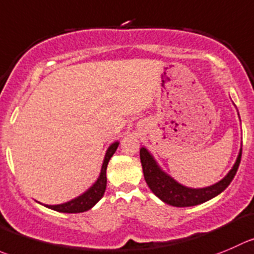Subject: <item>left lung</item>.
I'll list each match as a JSON object with an SVG mask.
<instances>
[{"mask_svg": "<svg viewBox=\"0 0 254 254\" xmlns=\"http://www.w3.org/2000/svg\"><path fill=\"white\" fill-rule=\"evenodd\" d=\"M241 156H242V149H240V154H238L233 167L221 181L216 182L211 186L202 187V189H192V187H187L179 184L174 177L167 175L159 166L156 160L154 159V156L150 154L146 147L140 149V160H141L142 172H144L147 186L160 200L164 201L167 205L175 206V207H190V206L200 205V203L206 202V201L220 195L222 191L227 189L228 185L235 177L238 166H240Z\"/></svg>", "mask_w": 254, "mask_h": 254, "instance_id": "obj_1", "label": "left lung"}]
</instances>
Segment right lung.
I'll return each mask as SVG.
<instances>
[{
	"instance_id": "1",
	"label": "right lung",
	"mask_w": 254,
	"mask_h": 254,
	"mask_svg": "<svg viewBox=\"0 0 254 254\" xmlns=\"http://www.w3.org/2000/svg\"><path fill=\"white\" fill-rule=\"evenodd\" d=\"M118 146H119V142L115 141L108 147L107 152H105L104 161H103L102 170H100V175L98 177L97 181L89 187V189L85 191L84 193H82L78 197L73 198V200L68 201L65 203H61V205H44L46 207L51 208V210L58 211V212L63 213H79L84 212V211L90 210L100 198L103 197L105 192V189H107V167L108 162H109L110 157L114 155V152L117 151Z\"/></svg>"
}]
</instances>
